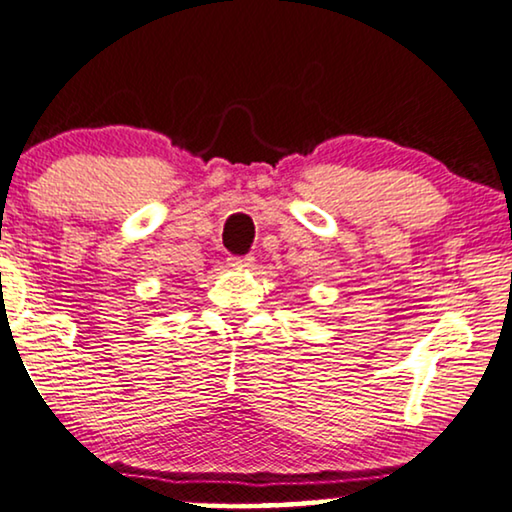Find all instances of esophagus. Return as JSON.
Returning a JSON list of instances; mask_svg holds the SVG:
<instances>
[{"mask_svg": "<svg viewBox=\"0 0 512 512\" xmlns=\"http://www.w3.org/2000/svg\"><path fill=\"white\" fill-rule=\"evenodd\" d=\"M227 262H229V266H236V269H248V266H253L255 257H253V255H243V257H229Z\"/></svg>", "mask_w": 512, "mask_h": 512, "instance_id": "esophagus-1", "label": "esophagus"}]
</instances>
